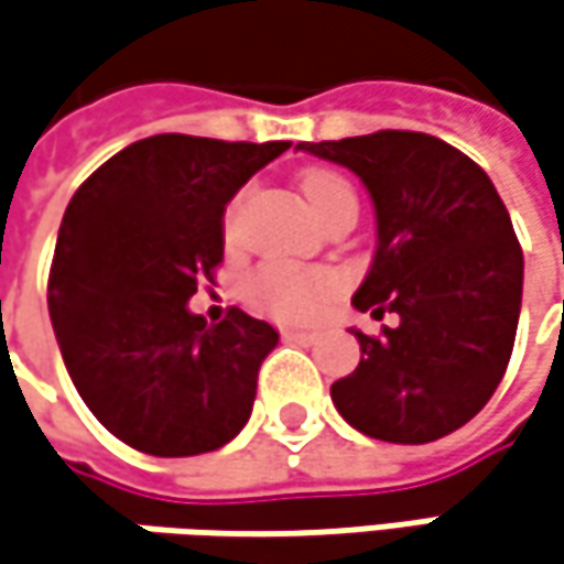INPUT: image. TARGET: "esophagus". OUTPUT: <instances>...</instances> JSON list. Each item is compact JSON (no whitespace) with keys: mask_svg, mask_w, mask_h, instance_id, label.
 <instances>
[{"mask_svg":"<svg viewBox=\"0 0 564 564\" xmlns=\"http://www.w3.org/2000/svg\"><path fill=\"white\" fill-rule=\"evenodd\" d=\"M283 335V341H296V345H313L315 338V332H300V328H283L281 332Z\"/></svg>","mask_w":564,"mask_h":564,"instance_id":"1","label":"esophagus"}]
</instances>
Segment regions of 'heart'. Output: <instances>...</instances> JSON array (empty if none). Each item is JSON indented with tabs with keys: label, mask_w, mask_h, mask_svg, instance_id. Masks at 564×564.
<instances>
[{
	"label": "heart",
	"mask_w": 564,
	"mask_h": 564,
	"mask_svg": "<svg viewBox=\"0 0 564 564\" xmlns=\"http://www.w3.org/2000/svg\"><path fill=\"white\" fill-rule=\"evenodd\" d=\"M300 191H303L306 204L322 219H328L345 207H357V194H354L348 178L338 172H328V169H310L300 178ZM239 210H242V200H232L226 210V232L229 236L236 229ZM338 286H341V281L335 271L303 268L293 261H264L249 274L246 296L261 313L286 318V322H303V318H313L338 293Z\"/></svg>",
	"instance_id": "b5f03b06"
}]
</instances>
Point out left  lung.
Here are the masks:
<instances>
[{"label": "left lung", "mask_w": 564, "mask_h": 564, "mask_svg": "<svg viewBox=\"0 0 564 564\" xmlns=\"http://www.w3.org/2000/svg\"><path fill=\"white\" fill-rule=\"evenodd\" d=\"M367 184L377 254L354 293L360 313L399 315L354 332L360 364L332 402L367 437L431 444L485 409L508 370L523 293V251L491 178L431 133L296 143Z\"/></svg>", "instance_id": "obj_1"}]
</instances>
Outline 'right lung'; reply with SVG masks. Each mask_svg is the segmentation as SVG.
<instances>
[{
    "label": "right lung",
    "instance_id": "right-lung-1",
    "mask_svg": "<svg viewBox=\"0 0 564 564\" xmlns=\"http://www.w3.org/2000/svg\"><path fill=\"white\" fill-rule=\"evenodd\" d=\"M290 150L159 133L111 155L73 194L47 306L69 380L117 441L197 456L249 421L278 332L232 306L187 310L223 261V214L258 169Z\"/></svg>",
    "mask_w": 564,
    "mask_h": 564
}]
</instances>
